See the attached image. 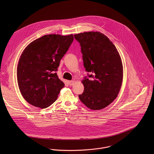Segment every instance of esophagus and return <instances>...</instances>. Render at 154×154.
<instances>
[{
	"label": "esophagus",
	"mask_w": 154,
	"mask_h": 154,
	"mask_svg": "<svg viewBox=\"0 0 154 154\" xmlns=\"http://www.w3.org/2000/svg\"><path fill=\"white\" fill-rule=\"evenodd\" d=\"M68 84H69L70 86H72V85H73L74 81H68Z\"/></svg>",
	"instance_id": "1"
}]
</instances>
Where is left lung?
I'll return each instance as SVG.
<instances>
[{
	"label": "left lung",
	"mask_w": 154,
	"mask_h": 154,
	"mask_svg": "<svg viewBox=\"0 0 154 154\" xmlns=\"http://www.w3.org/2000/svg\"><path fill=\"white\" fill-rule=\"evenodd\" d=\"M74 37L80 43L84 66L89 72L82 81L84 91L79 98L89 109H103L116 98L120 90L122 59L116 46L100 32H85Z\"/></svg>",
	"instance_id": "left-lung-1"
}]
</instances>
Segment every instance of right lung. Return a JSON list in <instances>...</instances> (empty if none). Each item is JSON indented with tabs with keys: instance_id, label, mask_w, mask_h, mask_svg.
Here are the masks:
<instances>
[{
	"instance_id": "right-lung-1",
	"label": "right lung",
	"mask_w": 154,
	"mask_h": 154,
	"mask_svg": "<svg viewBox=\"0 0 154 154\" xmlns=\"http://www.w3.org/2000/svg\"><path fill=\"white\" fill-rule=\"evenodd\" d=\"M73 41L72 34L44 35L24 49L17 66V80L23 98L42 109L51 106L64 83L55 72Z\"/></svg>"
}]
</instances>
